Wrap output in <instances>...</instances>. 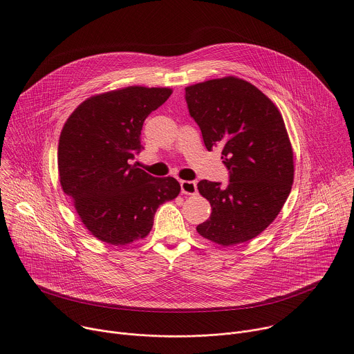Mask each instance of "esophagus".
Masks as SVG:
<instances>
[{"mask_svg": "<svg viewBox=\"0 0 354 354\" xmlns=\"http://www.w3.org/2000/svg\"><path fill=\"white\" fill-rule=\"evenodd\" d=\"M180 189H182L183 194L194 196L197 193V183L192 182V180H182L180 182Z\"/></svg>", "mask_w": 354, "mask_h": 354, "instance_id": "esophagus-1", "label": "esophagus"}]
</instances>
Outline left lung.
<instances>
[{
	"instance_id": "1",
	"label": "left lung",
	"mask_w": 354,
	"mask_h": 354,
	"mask_svg": "<svg viewBox=\"0 0 354 354\" xmlns=\"http://www.w3.org/2000/svg\"><path fill=\"white\" fill-rule=\"evenodd\" d=\"M185 91L205 147L222 149L230 174L226 187L198 182L212 212L197 232L223 247L250 241L277 218L294 183V151L283 115L262 91L233 75Z\"/></svg>"
}]
</instances>
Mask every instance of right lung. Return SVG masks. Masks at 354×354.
<instances>
[{"mask_svg":"<svg viewBox=\"0 0 354 354\" xmlns=\"http://www.w3.org/2000/svg\"><path fill=\"white\" fill-rule=\"evenodd\" d=\"M171 88L132 85L93 95L67 118L59 138L57 169L88 232L111 245L145 239L157 208L178 197L175 178H154L132 164L147 115Z\"/></svg>","mask_w":354,"mask_h":354,"instance_id":"obj_1","label":"right lung"}]
</instances>
